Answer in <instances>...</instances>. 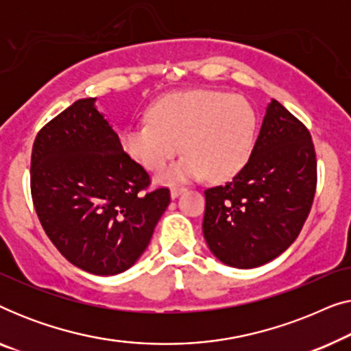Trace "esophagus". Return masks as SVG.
I'll use <instances>...</instances> for the list:
<instances>
[{
	"label": "esophagus",
	"mask_w": 351,
	"mask_h": 351,
	"mask_svg": "<svg viewBox=\"0 0 351 351\" xmlns=\"http://www.w3.org/2000/svg\"><path fill=\"white\" fill-rule=\"evenodd\" d=\"M185 191V186H172L171 189V196L172 198H177L180 193H184Z\"/></svg>",
	"instance_id": "obj_1"
}]
</instances>
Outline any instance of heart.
Here are the masks:
<instances>
[{
	"instance_id": "1",
	"label": "heart",
	"mask_w": 351,
	"mask_h": 351,
	"mask_svg": "<svg viewBox=\"0 0 351 351\" xmlns=\"http://www.w3.org/2000/svg\"><path fill=\"white\" fill-rule=\"evenodd\" d=\"M148 123L132 124L121 145L147 171L160 172L180 150L186 155L162 172L161 182H189L208 174L223 180L238 174L251 156L257 112L241 95L186 90L156 100Z\"/></svg>"
}]
</instances>
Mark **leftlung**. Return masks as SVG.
<instances>
[{"mask_svg": "<svg viewBox=\"0 0 351 351\" xmlns=\"http://www.w3.org/2000/svg\"><path fill=\"white\" fill-rule=\"evenodd\" d=\"M316 182L310 131L271 100L243 169L227 184L204 190L203 233L210 252L237 268L273 261L299 237Z\"/></svg>", "mask_w": 351, "mask_h": 351, "instance_id": "1", "label": "left lung"}]
</instances>
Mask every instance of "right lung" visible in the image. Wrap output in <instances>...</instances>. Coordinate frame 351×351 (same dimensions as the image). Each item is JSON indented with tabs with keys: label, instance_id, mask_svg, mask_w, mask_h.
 Masks as SVG:
<instances>
[{
	"label": "right lung",
	"instance_id": "1",
	"mask_svg": "<svg viewBox=\"0 0 351 351\" xmlns=\"http://www.w3.org/2000/svg\"><path fill=\"white\" fill-rule=\"evenodd\" d=\"M94 100H76L40 129L30 189L57 251L81 270L108 276L142 256L171 191L150 189L148 172L123 150Z\"/></svg>",
	"mask_w": 351,
	"mask_h": 351
}]
</instances>
